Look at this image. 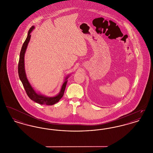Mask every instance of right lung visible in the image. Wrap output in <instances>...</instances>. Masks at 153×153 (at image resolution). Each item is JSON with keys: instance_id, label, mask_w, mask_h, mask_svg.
<instances>
[{"instance_id": "add662e5", "label": "right lung", "mask_w": 153, "mask_h": 153, "mask_svg": "<svg viewBox=\"0 0 153 153\" xmlns=\"http://www.w3.org/2000/svg\"><path fill=\"white\" fill-rule=\"evenodd\" d=\"M35 26H33L28 32L27 36L24 42V43L22 45V49L20 52V56H19V60L18 63V74L19 79L22 82V84L23 85V87L25 88L26 94L27 96L29 97L30 99L34 102H36L38 104H42V105H53L57 102L62 98L63 96L64 91L65 89L66 85L68 82V79L70 75L66 76L64 79V83L62 85V87L61 88L60 91L57 94L54 96L52 97H48L44 95H41V94L37 93L36 91L34 90V89L31 86L30 84L29 80L27 78V76L26 74L25 71V54L26 51L28 44L29 43L30 39L31 38V33L32 31L34 29Z\"/></svg>"}]
</instances>
